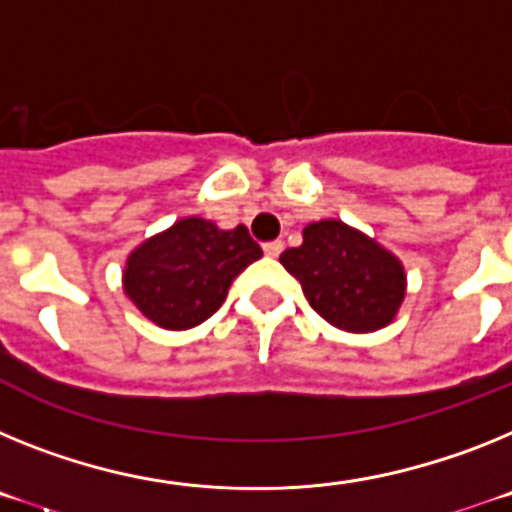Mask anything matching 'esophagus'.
Wrapping results in <instances>:
<instances>
[{"label":"esophagus","mask_w":512,"mask_h":512,"mask_svg":"<svg viewBox=\"0 0 512 512\" xmlns=\"http://www.w3.org/2000/svg\"><path fill=\"white\" fill-rule=\"evenodd\" d=\"M262 250H265V255L268 257H278L283 252V242L281 239H275V242H265L262 244Z\"/></svg>","instance_id":"esophagus-1"}]
</instances>
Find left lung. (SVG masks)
I'll use <instances>...</instances> for the list:
<instances>
[{
	"mask_svg": "<svg viewBox=\"0 0 512 512\" xmlns=\"http://www.w3.org/2000/svg\"><path fill=\"white\" fill-rule=\"evenodd\" d=\"M319 317L345 332H376L397 317L407 291L402 262L376 239L337 219L314 221L281 255Z\"/></svg>",
	"mask_w": 512,
	"mask_h": 512,
	"instance_id": "obj_1",
	"label": "left lung"
}]
</instances>
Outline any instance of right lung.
<instances>
[{"label": "right lung", "mask_w": 512, "mask_h": 512, "mask_svg": "<svg viewBox=\"0 0 512 512\" xmlns=\"http://www.w3.org/2000/svg\"><path fill=\"white\" fill-rule=\"evenodd\" d=\"M260 257L247 226L226 231L188 216L128 255L123 291L164 330H190L224 304L231 281Z\"/></svg>", "instance_id": "1"}]
</instances>
